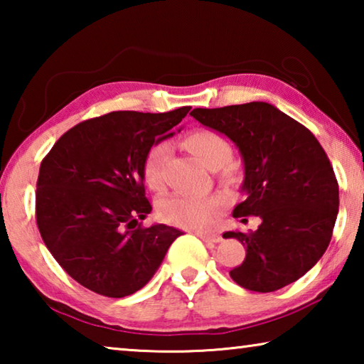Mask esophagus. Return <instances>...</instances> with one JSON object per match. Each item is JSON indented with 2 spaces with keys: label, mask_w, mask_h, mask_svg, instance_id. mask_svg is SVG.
<instances>
[{
  "label": "esophagus",
  "mask_w": 364,
  "mask_h": 364,
  "mask_svg": "<svg viewBox=\"0 0 364 364\" xmlns=\"http://www.w3.org/2000/svg\"><path fill=\"white\" fill-rule=\"evenodd\" d=\"M202 241L207 242V244H217L221 241V236L220 234H197Z\"/></svg>",
  "instance_id": "1"
}]
</instances>
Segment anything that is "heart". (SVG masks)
Wrapping results in <instances>:
<instances>
[{
  "mask_svg": "<svg viewBox=\"0 0 364 364\" xmlns=\"http://www.w3.org/2000/svg\"><path fill=\"white\" fill-rule=\"evenodd\" d=\"M184 144L202 164L210 170L221 168L232 157L231 144L212 130H194L184 138ZM168 157V144H154L143 164L144 183L154 191H159L164 184V168ZM223 180L234 181L236 173L231 167H223ZM223 208V200L218 197L210 199H191L181 194H170L164 197L159 204V213L164 221L186 230L200 231L212 225L213 218Z\"/></svg>",
  "mask_w": 364,
  "mask_h": 364,
  "instance_id": "obj_1",
  "label": "heart"
}]
</instances>
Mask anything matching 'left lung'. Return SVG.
I'll list each match as a JSON object with an SVG mask.
<instances>
[{"mask_svg": "<svg viewBox=\"0 0 364 364\" xmlns=\"http://www.w3.org/2000/svg\"><path fill=\"white\" fill-rule=\"evenodd\" d=\"M191 115L230 138L244 159L247 197L232 217L262 220L254 232L223 234L247 252L230 271L232 281L254 292H274L297 281L328 249L338 212V184L321 144L268 102L194 109Z\"/></svg>", "mask_w": 364, "mask_h": 364, "instance_id": "obj_1", "label": "left lung"}]
</instances>
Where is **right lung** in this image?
Wrapping results in <instances>:
<instances>
[{"instance_id":"add662e5","label":"right lung","mask_w":364,"mask_h":364,"mask_svg":"<svg viewBox=\"0 0 364 364\" xmlns=\"http://www.w3.org/2000/svg\"><path fill=\"white\" fill-rule=\"evenodd\" d=\"M191 107L164 114L119 110L78 123L40 165L36 225L43 242L78 284L122 299L144 287L181 231L144 228L143 164Z\"/></svg>"}]
</instances>
